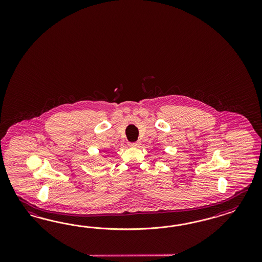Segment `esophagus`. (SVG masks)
I'll use <instances>...</instances> for the list:
<instances>
[{
    "label": "esophagus",
    "instance_id": "obj_1",
    "mask_svg": "<svg viewBox=\"0 0 262 262\" xmlns=\"http://www.w3.org/2000/svg\"><path fill=\"white\" fill-rule=\"evenodd\" d=\"M128 145H129L130 147H135V148H137V147H139V146H140V142L129 143Z\"/></svg>",
    "mask_w": 262,
    "mask_h": 262
}]
</instances>
